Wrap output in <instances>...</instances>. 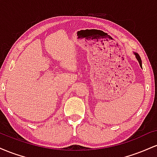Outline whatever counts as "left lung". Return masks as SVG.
<instances>
[{"mask_svg": "<svg viewBox=\"0 0 157 157\" xmlns=\"http://www.w3.org/2000/svg\"><path fill=\"white\" fill-rule=\"evenodd\" d=\"M134 54L135 55V56H136V60H138L139 63H140V66L142 67V60H141V58H140V55H139L137 53H136V52H134Z\"/></svg>", "mask_w": 157, "mask_h": 157, "instance_id": "obj_1", "label": "left lung"}]
</instances>
